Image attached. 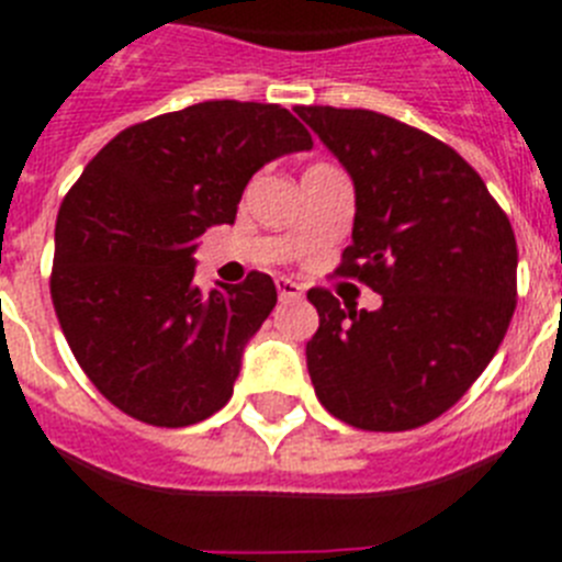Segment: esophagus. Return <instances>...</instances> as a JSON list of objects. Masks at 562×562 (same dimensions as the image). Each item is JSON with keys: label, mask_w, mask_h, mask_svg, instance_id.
Segmentation results:
<instances>
[{"label": "esophagus", "mask_w": 562, "mask_h": 562, "mask_svg": "<svg viewBox=\"0 0 562 562\" xmlns=\"http://www.w3.org/2000/svg\"><path fill=\"white\" fill-rule=\"evenodd\" d=\"M277 291H280V300H282V302L302 300V294H305V291H302L300 282L288 280V277H280V280H277Z\"/></svg>", "instance_id": "1"}]
</instances>
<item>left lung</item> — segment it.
<instances>
[{"label": "left lung", "instance_id": "left-lung-1", "mask_svg": "<svg viewBox=\"0 0 562 562\" xmlns=\"http://www.w3.org/2000/svg\"><path fill=\"white\" fill-rule=\"evenodd\" d=\"M348 169L353 243L336 274L382 294L341 305L311 288L319 330L308 373L330 416L370 432L432 422L472 387L504 341L517 296L506 212L452 146L373 110L296 106Z\"/></svg>", "mask_w": 562, "mask_h": 562}]
</instances>
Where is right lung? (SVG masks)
Returning a JSON list of instances; mask_svg holds the SVG:
<instances>
[{"instance_id": "1", "label": "right lung", "mask_w": 562, "mask_h": 562, "mask_svg": "<svg viewBox=\"0 0 562 562\" xmlns=\"http://www.w3.org/2000/svg\"><path fill=\"white\" fill-rule=\"evenodd\" d=\"M311 146L280 104L203 101L126 126L85 166L58 209L50 296L76 362L121 413L189 427L232 398L277 288L251 271L203 294L194 240L234 223L257 169Z\"/></svg>"}]
</instances>
